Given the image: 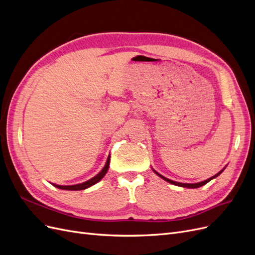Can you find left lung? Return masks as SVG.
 <instances>
[{
    "label": "left lung",
    "mask_w": 255,
    "mask_h": 255,
    "mask_svg": "<svg viewBox=\"0 0 255 255\" xmlns=\"http://www.w3.org/2000/svg\"><path fill=\"white\" fill-rule=\"evenodd\" d=\"M154 171V170H153ZM155 174H157L159 177H161L162 179H164L165 180V181H167V182H169V183H171V184H174V185H177V186H182V187H190V188H197V187H200V186H202V185H204V184H207L208 182H210L212 179H214V178H216L217 176H219L221 172H223V170L221 171H219L217 175H215V176H213L212 178H210V179H208V180H205V181H202V182H199V183H194V184H191V183H179V182H176V181H172V180H169V179H167V178H165V177H163L162 175H160V174H158L157 171H154Z\"/></svg>",
    "instance_id": "obj_1"
}]
</instances>
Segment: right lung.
<instances>
[{"label": "right lung", "mask_w": 255, "mask_h": 255, "mask_svg": "<svg viewBox=\"0 0 255 255\" xmlns=\"http://www.w3.org/2000/svg\"><path fill=\"white\" fill-rule=\"evenodd\" d=\"M109 163H110V155L108 157V159H107V162L105 164L104 168L102 169L101 172H98V174L93 177L92 179L88 180V181L84 182V183H80V184H76V185H56V184H53L54 186L60 188V190H68V191H81V190H86V188L90 187L94 185L95 183H97L98 181H101V180L104 178V176L106 175V172L108 171V168H109Z\"/></svg>", "instance_id": "obj_1"}]
</instances>
